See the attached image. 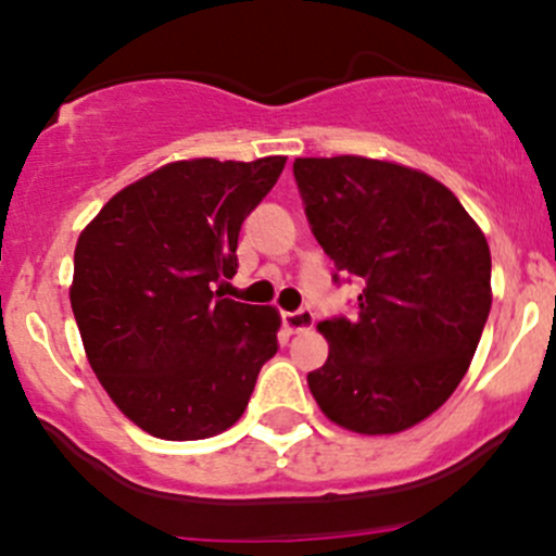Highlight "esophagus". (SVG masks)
I'll return each instance as SVG.
<instances>
[{
  "label": "esophagus",
  "instance_id": "34e87169",
  "mask_svg": "<svg viewBox=\"0 0 556 556\" xmlns=\"http://www.w3.org/2000/svg\"><path fill=\"white\" fill-rule=\"evenodd\" d=\"M282 325L290 330V333H304L314 325V314L309 309H299V312H285L282 314Z\"/></svg>",
  "mask_w": 556,
  "mask_h": 556
}]
</instances>
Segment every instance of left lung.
Listing matches in <instances>:
<instances>
[{"instance_id":"left-lung-1","label":"left lung","mask_w":556,"mask_h":556,"mask_svg":"<svg viewBox=\"0 0 556 556\" xmlns=\"http://www.w3.org/2000/svg\"><path fill=\"white\" fill-rule=\"evenodd\" d=\"M314 239L363 282L357 314L317 325L328 361L306 377L325 417L390 435L439 412L468 371L492 306V257L457 195L392 161L295 159Z\"/></svg>"}]
</instances>
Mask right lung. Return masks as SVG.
<instances>
[{"label": "right lung", "instance_id": "right-lung-1", "mask_svg": "<svg viewBox=\"0 0 556 556\" xmlns=\"http://www.w3.org/2000/svg\"><path fill=\"white\" fill-rule=\"evenodd\" d=\"M285 155L172 161L112 195L75 247L70 301L106 395L155 439L199 441L244 414L277 355L274 306L223 299L244 217Z\"/></svg>", "mask_w": 556, "mask_h": 556}]
</instances>
